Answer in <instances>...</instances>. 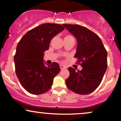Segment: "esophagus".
<instances>
[{"label": "esophagus", "mask_w": 121, "mask_h": 121, "mask_svg": "<svg viewBox=\"0 0 121 121\" xmlns=\"http://www.w3.org/2000/svg\"><path fill=\"white\" fill-rule=\"evenodd\" d=\"M60 68L61 69H65V68H66V67H65V65H60Z\"/></svg>", "instance_id": "1"}]
</instances>
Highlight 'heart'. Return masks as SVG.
<instances>
[{
    "instance_id": "1",
    "label": "heart",
    "mask_w": 121,
    "mask_h": 121,
    "mask_svg": "<svg viewBox=\"0 0 121 121\" xmlns=\"http://www.w3.org/2000/svg\"><path fill=\"white\" fill-rule=\"evenodd\" d=\"M69 37H71V36H70V35H67V36H65V38H69Z\"/></svg>"
}]
</instances>
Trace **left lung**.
<instances>
[{"label": "left lung", "instance_id": "obj_1", "mask_svg": "<svg viewBox=\"0 0 121 121\" xmlns=\"http://www.w3.org/2000/svg\"><path fill=\"white\" fill-rule=\"evenodd\" d=\"M77 40L76 53L82 67L81 71L68 68L69 76L65 80L67 87L75 93L87 95L94 91L102 81L107 68V52L100 38L85 27L63 24Z\"/></svg>", "mask_w": 121, "mask_h": 121}]
</instances>
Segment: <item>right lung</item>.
<instances>
[{
    "mask_svg": "<svg viewBox=\"0 0 121 121\" xmlns=\"http://www.w3.org/2000/svg\"><path fill=\"white\" fill-rule=\"evenodd\" d=\"M64 29L60 25L44 23L28 31L18 43L14 57L16 73L21 85L30 93L47 92L60 72L56 62L45 65L44 56L51 40Z\"/></svg>",
    "mask_w": 121,
    "mask_h": 121,
    "instance_id": "1",
    "label": "right lung"
}]
</instances>
